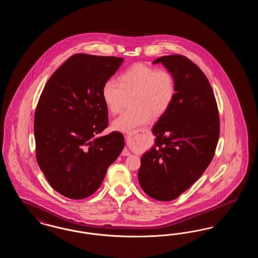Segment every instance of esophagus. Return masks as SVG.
Returning <instances> with one entry per match:
<instances>
[{
	"instance_id": "1",
	"label": "esophagus",
	"mask_w": 258,
	"mask_h": 258,
	"mask_svg": "<svg viewBox=\"0 0 258 258\" xmlns=\"http://www.w3.org/2000/svg\"><path fill=\"white\" fill-rule=\"evenodd\" d=\"M126 135H127V134H126ZM122 155H123V156H130V155H131V153L128 152V150H127V149H124L123 151V153H122Z\"/></svg>"
}]
</instances>
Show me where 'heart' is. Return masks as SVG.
I'll return each instance as SVG.
<instances>
[{"label":"heart","mask_w":258,"mask_h":258,"mask_svg":"<svg viewBox=\"0 0 258 258\" xmlns=\"http://www.w3.org/2000/svg\"><path fill=\"white\" fill-rule=\"evenodd\" d=\"M118 81L107 80L101 90L102 99L113 114L123 109L126 96H135V108L125 111L112 123L115 131L127 133L149 123L153 115L166 113L176 95V80L166 70L137 63L118 77Z\"/></svg>","instance_id":"heart-1"}]
</instances>
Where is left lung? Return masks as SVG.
Masks as SVG:
<instances>
[{
  "mask_svg": "<svg viewBox=\"0 0 258 258\" xmlns=\"http://www.w3.org/2000/svg\"><path fill=\"white\" fill-rule=\"evenodd\" d=\"M176 80L170 108L152 132L155 145L141 158L138 181L149 197L171 201L195 184L213 160L220 117L206 75L182 55L158 58Z\"/></svg>",
  "mask_w": 258,
  "mask_h": 258,
  "instance_id": "8db88e82",
  "label": "left lung"
}]
</instances>
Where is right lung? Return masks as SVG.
<instances>
[{"label": "right lung", "instance_id": "right-lung-1", "mask_svg": "<svg viewBox=\"0 0 258 258\" xmlns=\"http://www.w3.org/2000/svg\"><path fill=\"white\" fill-rule=\"evenodd\" d=\"M123 58L75 54L52 74L35 113L36 155L50 185L61 196L83 199L102 183L124 147L108 125L101 90Z\"/></svg>", "mask_w": 258, "mask_h": 258}]
</instances>
